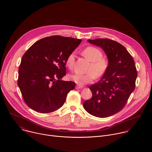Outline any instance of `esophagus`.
I'll return each mask as SVG.
<instances>
[{"mask_svg": "<svg viewBox=\"0 0 152 152\" xmlns=\"http://www.w3.org/2000/svg\"><path fill=\"white\" fill-rule=\"evenodd\" d=\"M83 87V86H79V85H77L76 86V89H81V88H82Z\"/></svg>", "mask_w": 152, "mask_h": 152, "instance_id": "34e87169", "label": "esophagus"}]
</instances>
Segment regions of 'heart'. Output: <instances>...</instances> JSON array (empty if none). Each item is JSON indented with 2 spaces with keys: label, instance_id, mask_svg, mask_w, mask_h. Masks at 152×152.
<instances>
[{
  "label": "heart",
  "instance_id": "heart-1",
  "mask_svg": "<svg viewBox=\"0 0 152 152\" xmlns=\"http://www.w3.org/2000/svg\"><path fill=\"white\" fill-rule=\"evenodd\" d=\"M83 55L91 63L88 72L86 74L75 73L69 76V79L79 85H84L91 83L95 77H102L107 71L108 64L107 60L103 57L100 49L94 46H88L83 52ZM75 62V54H70L66 60V66L72 69Z\"/></svg>",
  "mask_w": 152,
  "mask_h": 152
}]
</instances>
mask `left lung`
Here are the masks:
<instances>
[{
  "instance_id": "obj_1",
  "label": "left lung",
  "mask_w": 152,
  "mask_h": 152,
  "mask_svg": "<svg viewBox=\"0 0 152 152\" xmlns=\"http://www.w3.org/2000/svg\"><path fill=\"white\" fill-rule=\"evenodd\" d=\"M100 47L107 56V71L98 83L89 87L92 97L83 103L90 114L106 118L120 111L134 91L137 72L133 58L121 44L107 38L88 39Z\"/></svg>"
}]
</instances>
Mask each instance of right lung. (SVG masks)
<instances>
[{"label": "right lung", "mask_w": 152, "mask_h": 152, "mask_svg": "<svg viewBox=\"0 0 152 152\" xmlns=\"http://www.w3.org/2000/svg\"><path fill=\"white\" fill-rule=\"evenodd\" d=\"M81 39L60 36L44 38L23 54L18 71V85L27 106L49 113L64 104L75 83L63 81L66 60Z\"/></svg>", "instance_id": "obj_1"}]
</instances>
